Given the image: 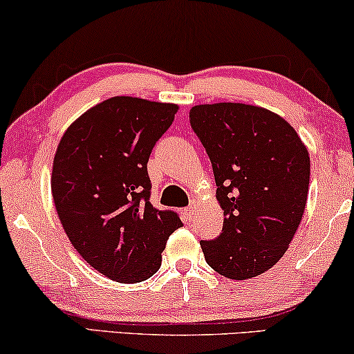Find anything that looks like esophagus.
Listing matches in <instances>:
<instances>
[{
    "mask_svg": "<svg viewBox=\"0 0 354 354\" xmlns=\"http://www.w3.org/2000/svg\"><path fill=\"white\" fill-rule=\"evenodd\" d=\"M195 209H196L195 205H190L188 207H185V209H183V216H185V219L192 221L193 214H195Z\"/></svg>",
    "mask_w": 354,
    "mask_h": 354,
    "instance_id": "obj_1",
    "label": "esophagus"
}]
</instances>
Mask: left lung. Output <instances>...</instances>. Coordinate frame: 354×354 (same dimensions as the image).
Returning a JSON list of instances; mask_svg holds the SVG:
<instances>
[{
	"mask_svg": "<svg viewBox=\"0 0 354 354\" xmlns=\"http://www.w3.org/2000/svg\"><path fill=\"white\" fill-rule=\"evenodd\" d=\"M190 124L211 159L224 227L201 240L206 263L232 280L274 268L306 207L309 153L282 115L245 103L198 104Z\"/></svg>",
	"mask_w": 354,
	"mask_h": 354,
	"instance_id": "left-lung-1",
	"label": "left lung"
}]
</instances>
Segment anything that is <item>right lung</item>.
<instances>
[{"instance_id": "add662e5", "label": "right lung", "mask_w": 354, "mask_h": 354, "mask_svg": "<svg viewBox=\"0 0 354 354\" xmlns=\"http://www.w3.org/2000/svg\"><path fill=\"white\" fill-rule=\"evenodd\" d=\"M174 103L113 96L85 111L59 140L51 193L62 229L82 258L120 283L156 274L182 221L148 201L147 164L171 127Z\"/></svg>"}]
</instances>
